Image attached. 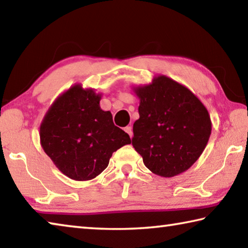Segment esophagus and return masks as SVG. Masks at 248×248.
I'll use <instances>...</instances> for the list:
<instances>
[{
	"mask_svg": "<svg viewBox=\"0 0 248 248\" xmlns=\"http://www.w3.org/2000/svg\"><path fill=\"white\" fill-rule=\"evenodd\" d=\"M124 131L129 134L130 138H132V134L133 133H132V127H131V125H127V127L124 128Z\"/></svg>",
	"mask_w": 248,
	"mask_h": 248,
	"instance_id": "esophagus-1",
	"label": "esophagus"
}]
</instances>
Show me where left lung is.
Masks as SVG:
<instances>
[{
  "instance_id": "8db88e82",
  "label": "left lung",
  "mask_w": 248,
  "mask_h": 248,
  "mask_svg": "<svg viewBox=\"0 0 248 248\" xmlns=\"http://www.w3.org/2000/svg\"><path fill=\"white\" fill-rule=\"evenodd\" d=\"M133 90L140 98L134 150L152 173L162 177L182 174L209 141L212 124L207 108L186 86L165 75Z\"/></svg>"
}]
</instances>
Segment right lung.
I'll use <instances>...</instances> for the list:
<instances>
[{
  "mask_svg": "<svg viewBox=\"0 0 248 248\" xmlns=\"http://www.w3.org/2000/svg\"><path fill=\"white\" fill-rule=\"evenodd\" d=\"M100 95L77 84L59 96L40 125V143L62 173L90 180L106 169L112 153L131 143L116 127L110 111L99 106Z\"/></svg>",
  "mask_w": 248,
  "mask_h": 248,
  "instance_id": "add662e5",
  "label": "right lung"
}]
</instances>
